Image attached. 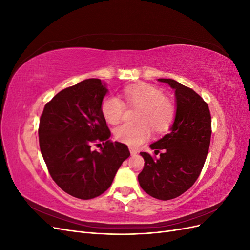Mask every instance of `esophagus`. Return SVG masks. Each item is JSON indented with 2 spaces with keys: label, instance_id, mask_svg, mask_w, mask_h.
<instances>
[{
  "label": "esophagus",
  "instance_id": "obj_1",
  "mask_svg": "<svg viewBox=\"0 0 250 250\" xmlns=\"http://www.w3.org/2000/svg\"><path fill=\"white\" fill-rule=\"evenodd\" d=\"M129 151H130V154H131L132 156H134L135 154H137V153H138V151H137V150H135V149H132V148H129Z\"/></svg>",
  "mask_w": 250,
  "mask_h": 250
}]
</instances>
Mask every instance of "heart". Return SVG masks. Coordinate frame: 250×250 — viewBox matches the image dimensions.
Instances as JSON below:
<instances>
[{"label":"heart","mask_w":250,"mask_h":250,"mask_svg":"<svg viewBox=\"0 0 250 250\" xmlns=\"http://www.w3.org/2000/svg\"><path fill=\"white\" fill-rule=\"evenodd\" d=\"M123 96L130 107L139 108L135 112L138 123H125L115 129L116 139L129 147H138L147 141L152 129L161 132L168 129L175 117V106L164 93L147 83L126 86ZM101 110L109 124H118L126 111L125 103L116 96L104 98Z\"/></svg>","instance_id":"b5f03b06"}]
</instances>
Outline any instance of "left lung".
Here are the masks:
<instances>
[{
	"instance_id": "1",
	"label": "left lung",
	"mask_w": 250,
	"mask_h": 250,
	"mask_svg": "<svg viewBox=\"0 0 250 250\" xmlns=\"http://www.w3.org/2000/svg\"><path fill=\"white\" fill-rule=\"evenodd\" d=\"M175 90L176 113L170 132L150 148L160 157L141 152L145 165L139 174L141 188L160 200L176 198L197 180L208 152L211 120L208 105L190 87L160 78Z\"/></svg>"
}]
</instances>
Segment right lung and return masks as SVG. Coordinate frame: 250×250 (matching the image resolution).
Instances as JSON below:
<instances>
[{
	"label": "right lung",
	"mask_w": 250,
	"mask_h": 250,
	"mask_svg": "<svg viewBox=\"0 0 250 250\" xmlns=\"http://www.w3.org/2000/svg\"><path fill=\"white\" fill-rule=\"evenodd\" d=\"M107 92L100 79L83 80L53 97L40 120L41 152L51 177L65 193L83 200L106 191L130 155L125 144L109 140L101 110ZM93 143L100 151L90 150Z\"/></svg>",
	"instance_id": "obj_1"
}]
</instances>
